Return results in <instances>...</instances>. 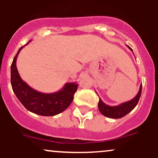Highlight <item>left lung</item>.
<instances>
[{"label": "left lung", "mask_w": 158, "mask_h": 158, "mask_svg": "<svg viewBox=\"0 0 158 158\" xmlns=\"http://www.w3.org/2000/svg\"><path fill=\"white\" fill-rule=\"evenodd\" d=\"M127 47H128V49L131 52H133L132 49L129 46ZM141 92H142V85H140L138 93H137L136 97L134 99H132L130 101H128V102L121 103V104L118 105V106H108L106 103L103 102L102 99L99 98V103H98V108H99L100 113L107 117L113 119L122 118V117L126 116L129 112H131L135 108L139 102V97H140L141 95Z\"/></svg>", "instance_id": "8db88e82"}]
</instances>
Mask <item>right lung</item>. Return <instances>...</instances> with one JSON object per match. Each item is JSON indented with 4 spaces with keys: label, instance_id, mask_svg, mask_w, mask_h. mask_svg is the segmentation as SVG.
<instances>
[{
    "label": "right lung",
    "instance_id": "obj_1",
    "mask_svg": "<svg viewBox=\"0 0 158 158\" xmlns=\"http://www.w3.org/2000/svg\"><path fill=\"white\" fill-rule=\"evenodd\" d=\"M24 46L19 49L11 65V85L13 92L21 104L30 112L47 117L61 113L73 101L78 84L66 83L60 90L51 94L41 93L33 89L21 79L16 67L18 55Z\"/></svg>",
    "mask_w": 158,
    "mask_h": 158
}]
</instances>
